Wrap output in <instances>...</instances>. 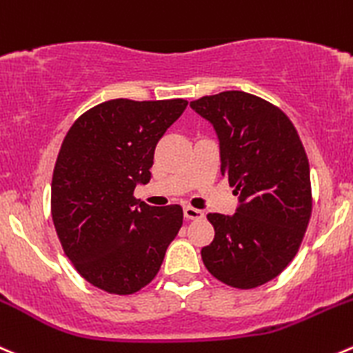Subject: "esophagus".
<instances>
[{"mask_svg": "<svg viewBox=\"0 0 353 353\" xmlns=\"http://www.w3.org/2000/svg\"><path fill=\"white\" fill-rule=\"evenodd\" d=\"M184 217H186L188 221H201V219L205 217V214L201 210H198V208L184 207Z\"/></svg>", "mask_w": 353, "mask_h": 353, "instance_id": "obj_1", "label": "esophagus"}]
</instances>
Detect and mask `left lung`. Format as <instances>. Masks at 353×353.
Here are the masks:
<instances>
[{
  "instance_id": "obj_1",
  "label": "left lung",
  "mask_w": 353,
  "mask_h": 353,
  "mask_svg": "<svg viewBox=\"0 0 353 353\" xmlns=\"http://www.w3.org/2000/svg\"><path fill=\"white\" fill-rule=\"evenodd\" d=\"M190 107L214 125L221 172L239 200L236 214L207 215L215 238L201 248V259L224 285L256 288L285 271L309 225L312 191L305 150L292 121L253 94L224 91Z\"/></svg>"
}]
</instances>
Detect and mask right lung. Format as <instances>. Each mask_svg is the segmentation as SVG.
<instances>
[{"label": "right lung", "mask_w": 353, "mask_h": 353, "mask_svg": "<svg viewBox=\"0 0 353 353\" xmlns=\"http://www.w3.org/2000/svg\"><path fill=\"white\" fill-rule=\"evenodd\" d=\"M186 100L105 101L82 114L61 143L51 217L65 255L103 292L131 295L160 271L183 225L179 205L150 207L134 188L152 179L159 139Z\"/></svg>", "instance_id": "obj_1"}]
</instances>
